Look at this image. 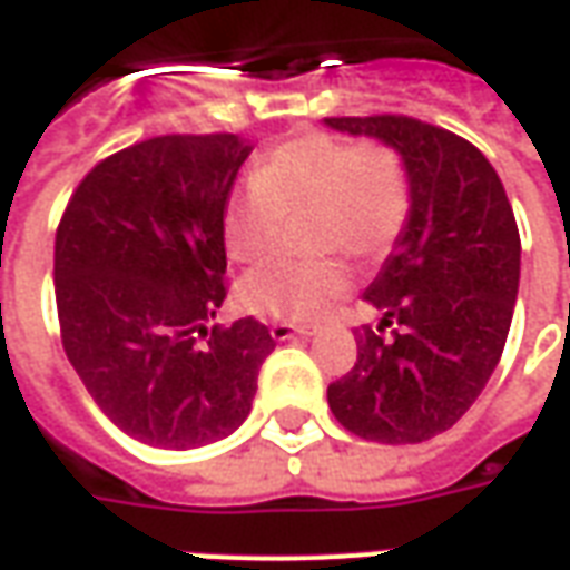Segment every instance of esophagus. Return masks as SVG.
<instances>
[{"mask_svg":"<svg viewBox=\"0 0 570 570\" xmlns=\"http://www.w3.org/2000/svg\"><path fill=\"white\" fill-rule=\"evenodd\" d=\"M314 335V326H293V323H272L274 342H289V338H308Z\"/></svg>","mask_w":570,"mask_h":570,"instance_id":"esophagus-1","label":"esophagus"}]
</instances>
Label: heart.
I'll use <instances>...</instances> for the list:
<instances>
[{
    "label": "heart",
    "instance_id": "1",
    "mask_svg": "<svg viewBox=\"0 0 570 570\" xmlns=\"http://www.w3.org/2000/svg\"><path fill=\"white\" fill-rule=\"evenodd\" d=\"M311 213L305 240L314 253L345 249L354 259H382L412 216V179L400 151L360 146L311 130L262 155L253 183L225 200L223 240L235 262H262L284 235V219ZM345 262H268L237 286L240 308L256 317L317 323L345 298Z\"/></svg>",
    "mask_w": 570,
    "mask_h": 570
}]
</instances>
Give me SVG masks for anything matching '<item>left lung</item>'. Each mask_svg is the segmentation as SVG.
<instances>
[{
  "label": "left lung",
  "mask_w": 570,
  "mask_h": 570,
  "mask_svg": "<svg viewBox=\"0 0 570 570\" xmlns=\"http://www.w3.org/2000/svg\"><path fill=\"white\" fill-rule=\"evenodd\" d=\"M326 125L400 151L412 216L366 302L354 370L330 384L335 421L387 445L424 442L476 403L507 345L519 293V228L501 176L452 130L409 116H342Z\"/></svg>",
  "instance_id": "1"
}]
</instances>
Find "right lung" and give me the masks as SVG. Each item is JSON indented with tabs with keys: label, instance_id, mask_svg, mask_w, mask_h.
I'll use <instances>...</instances> for the list:
<instances>
[{
	"label": "right lung",
	"instance_id": "1",
	"mask_svg": "<svg viewBox=\"0 0 570 570\" xmlns=\"http://www.w3.org/2000/svg\"><path fill=\"white\" fill-rule=\"evenodd\" d=\"M253 146L167 134L109 155L72 191L55 240L60 338L128 436L198 449L235 433L274 351L268 326H213L225 302L223 213Z\"/></svg>",
	"mask_w": 570,
	"mask_h": 570
}]
</instances>
